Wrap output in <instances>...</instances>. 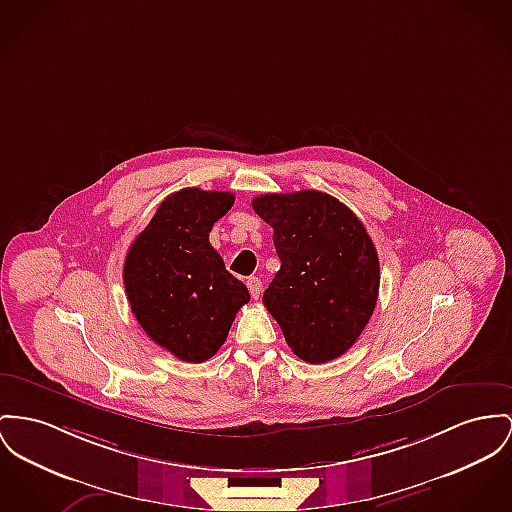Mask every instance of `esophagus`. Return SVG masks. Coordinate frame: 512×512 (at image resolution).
I'll return each instance as SVG.
<instances>
[{
	"mask_svg": "<svg viewBox=\"0 0 512 512\" xmlns=\"http://www.w3.org/2000/svg\"><path fill=\"white\" fill-rule=\"evenodd\" d=\"M246 287H248V291H250L252 299H260L262 289H264V285H262V279H260V277H248V279H246Z\"/></svg>",
	"mask_w": 512,
	"mask_h": 512,
	"instance_id": "34e87169",
	"label": "esophagus"
}]
</instances>
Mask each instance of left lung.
<instances>
[{
  "label": "left lung",
  "mask_w": 512,
  "mask_h": 512,
  "mask_svg": "<svg viewBox=\"0 0 512 512\" xmlns=\"http://www.w3.org/2000/svg\"><path fill=\"white\" fill-rule=\"evenodd\" d=\"M252 207L272 225L281 260L264 305L299 359H338L365 330L378 297L380 268L367 229L318 190L264 194Z\"/></svg>",
  "instance_id": "obj_1"
}]
</instances>
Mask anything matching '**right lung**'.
Wrapping results in <instances>:
<instances>
[{
	"mask_svg": "<svg viewBox=\"0 0 512 512\" xmlns=\"http://www.w3.org/2000/svg\"><path fill=\"white\" fill-rule=\"evenodd\" d=\"M233 204L231 192H174L126 254L124 287L137 322L180 361L211 359L250 301L209 244V231Z\"/></svg>",
	"mask_w": 512,
	"mask_h": 512,
	"instance_id": "add662e5",
	"label": "right lung"
}]
</instances>
